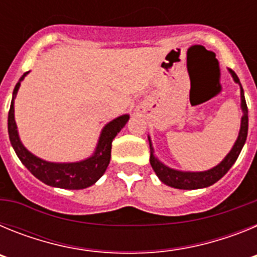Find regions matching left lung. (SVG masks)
Here are the masks:
<instances>
[{"mask_svg": "<svg viewBox=\"0 0 257 257\" xmlns=\"http://www.w3.org/2000/svg\"><path fill=\"white\" fill-rule=\"evenodd\" d=\"M230 73L234 78L235 82L240 86V108L243 110V117H242V122H240V130L238 139L235 144L233 145L231 151L229 152L228 156L213 169L208 170V171L203 172H183L178 171V170H172L160 161L157 160L153 156V148H152V143L149 139V145H151V165L153 167L154 172L157 176L160 178L162 183H165L169 187L176 188V189H199V188L210 187L212 184L216 183L217 180L224 176L226 172L230 170V167L234 165L237 161L238 156H239L240 151L243 148L244 143L247 139V131H248V109H247L246 99H244V92L242 85L239 82L237 74L230 69Z\"/></svg>", "mask_w": 257, "mask_h": 257, "instance_id": "1", "label": "left lung"}]
</instances>
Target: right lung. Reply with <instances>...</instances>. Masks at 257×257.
I'll return each mask as SVG.
<instances>
[{"instance_id":"obj_1","label":"right lung","mask_w":257,"mask_h":257,"mask_svg":"<svg viewBox=\"0 0 257 257\" xmlns=\"http://www.w3.org/2000/svg\"><path fill=\"white\" fill-rule=\"evenodd\" d=\"M27 73L28 72L23 74L20 81L26 77ZM20 81L14 88L13 100H11L8 119L9 136H10L11 145H13L17 156L19 157V160L32 172V175H35L38 180L47 184L50 187L63 188V189H85L87 187H91L92 184L96 183L105 172L109 161H110L113 139L121 131V128L126 124L130 117L124 114L115 118L112 122H109L101 131L100 139L97 143L94 156L87 158V160L74 163L46 162V161L37 158L31 152L27 151L23 147L19 135H18L17 123H15V118H14V99L17 96L18 90H19Z\"/></svg>"}]
</instances>
